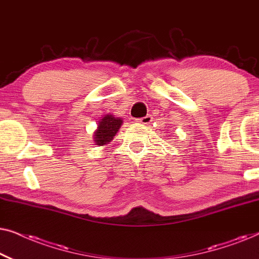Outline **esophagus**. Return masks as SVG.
<instances>
[{"label": "esophagus", "mask_w": 259, "mask_h": 259, "mask_svg": "<svg viewBox=\"0 0 259 259\" xmlns=\"http://www.w3.org/2000/svg\"><path fill=\"white\" fill-rule=\"evenodd\" d=\"M138 121H139L141 125H148V123H151V121H152V116L146 115V116H144V118L138 120Z\"/></svg>", "instance_id": "1"}]
</instances>
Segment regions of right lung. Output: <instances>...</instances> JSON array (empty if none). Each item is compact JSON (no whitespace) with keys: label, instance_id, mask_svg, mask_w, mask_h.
<instances>
[{"label":"right lung","instance_id":"obj_1","mask_svg":"<svg viewBox=\"0 0 259 259\" xmlns=\"http://www.w3.org/2000/svg\"><path fill=\"white\" fill-rule=\"evenodd\" d=\"M122 119L116 118V116L112 114H107L102 116L100 121L98 123V128L94 132L93 141L95 145L99 146H105L111 143L113 138L115 137V134L118 133V131L122 125Z\"/></svg>","mask_w":259,"mask_h":259}]
</instances>
